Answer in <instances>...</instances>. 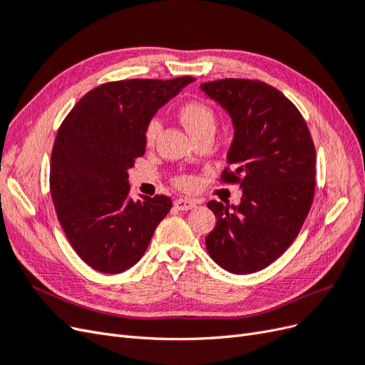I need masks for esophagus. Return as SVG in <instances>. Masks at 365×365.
Wrapping results in <instances>:
<instances>
[{
    "instance_id": "1",
    "label": "esophagus",
    "mask_w": 365,
    "mask_h": 365,
    "mask_svg": "<svg viewBox=\"0 0 365 365\" xmlns=\"http://www.w3.org/2000/svg\"><path fill=\"white\" fill-rule=\"evenodd\" d=\"M175 207L178 210H190L196 207V202L192 200H182V197H180V200H175Z\"/></svg>"
}]
</instances>
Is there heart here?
<instances>
[{"mask_svg":"<svg viewBox=\"0 0 365 365\" xmlns=\"http://www.w3.org/2000/svg\"><path fill=\"white\" fill-rule=\"evenodd\" d=\"M180 120L181 123L189 130V134L195 138L196 135L202 134V132H215L216 129V114L208 105L189 101L180 108ZM160 123L157 118L149 120L145 129V145L150 148L158 135ZM196 184L195 176L192 175H180L175 178V185L180 187L181 190H192Z\"/></svg>","mask_w":365,"mask_h":365,"instance_id":"b5f03b06","label":"heart"}]
</instances>
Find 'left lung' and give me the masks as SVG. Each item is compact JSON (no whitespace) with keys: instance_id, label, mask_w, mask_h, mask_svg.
<instances>
[{"instance_id":"1","label":"left lung","mask_w":365,"mask_h":365,"mask_svg":"<svg viewBox=\"0 0 365 365\" xmlns=\"http://www.w3.org/2000/svg\"><path fill=\"white\" fill-rule=\"evenodd\" d=\"M233 120L235 138L220 181L239 184V205L210 201L216 227L207 251L233 274L267 268L291 247L315 193V146L295 105L274 86L250 79L201 85Z\"/></svg>"}]
</instances>
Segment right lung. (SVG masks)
<instances>
[{
    "mask_svg": "<svg viewBox=\"0 0 365 365\" xmlns=\"http://www.w3.org/2000/svg\"><path fill=\"white\" fill-rule=\"evenodd\" d=\"M195 77L108 82L65 117L51 150L50 193L65 236L86 264L120 274L146 252L172 200L130 197L128 169L145 155V129Z\"/></svg>",
    "mask_w": 365,
    "mask_h": 365,
    "instance_id": "add662e5",
    "label": "right lung"
}]
</instances>
